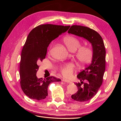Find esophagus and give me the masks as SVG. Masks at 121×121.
Wrapping results in <instances>:
<instances>
[{
	"mask_svg": "<svg viewBox=\"0 0 121 121\" xmlns=\"http://www.w3.org/2000/svg\"><path fill=\"white\" fill-rule=\"evenodd\" d=\"M63 81H64L65 82L68 83H71V82L69 81V80H66V79H63Z\"/></svg>",
	"mask_w": 121,
	"mask_h": 121,
	"instance_id": "obj_1",
	"label": "esophagus"
}]
</instances>
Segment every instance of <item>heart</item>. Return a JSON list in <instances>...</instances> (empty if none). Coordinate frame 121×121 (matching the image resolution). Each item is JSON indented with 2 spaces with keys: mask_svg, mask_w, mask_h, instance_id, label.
<instances>
[{
  "mask_svg": "<svg viewBox=\"0 0 121 121\" xmlns=\"http://www.w3.org/2000/svg\"><path fill=\"white\" fill-rule=\"evenodd\" d=\"M63 42L67 48L71 52H76V49L81 46V43L79 40L72 36H68L65 37L63 39ZM92 50L88 46L80 47L76 52L77 58L82 64L88 63L92 58ZM74 67V64L66 63L60 65L59 69L64 77L69 78L72 75Z\"/></svg>",
  "mask_w": 121,
  "mask_h": 121,
  "instance_id": "b5f03b06",
  "label": "heart"
}]
</instances>
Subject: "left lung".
Segmentation results:
<instances>
[{
  "label": "left lung",
  "instance_id": "obj_1",
  "mask_svg": "<svg viewBox=\"0 0 121 121\" xmlns=\"http://www.w3.org/2000/svg\"><path fill=\"white\" fill-rule=\"evenodd\" d=\"M68 32L84 38L92 45V60L77 76L80 80L75 83L78 90L71 96L77 101H88L95 95L103 81L106 53L103 39L96 31L82 26H72Z\"/></svg>",
  "mask_w": 121,
  "mask_h": 121
}]
</instances>
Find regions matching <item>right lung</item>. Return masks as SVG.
<instances>
[{
	"instance_id": "1",
	"label": "right lung",
	"mask_w": 121,
	"mask_h": 121,
	"mask_svg": "<svg viewBox=\"0 0 121 121\" xmlns=\"http://www.w3.org/2000/svg\"><path fill=\"white\" fill-rule=\"evenodd\" d=\"M70 26L44 24L35 27L30 32L21 56L20 77L21 88L31 99L42 100L48 95V86L61 80L54 77L38 78V64L45 58L47 47L52 40L67 31Z\"/></svg>"
}]
</instances>
